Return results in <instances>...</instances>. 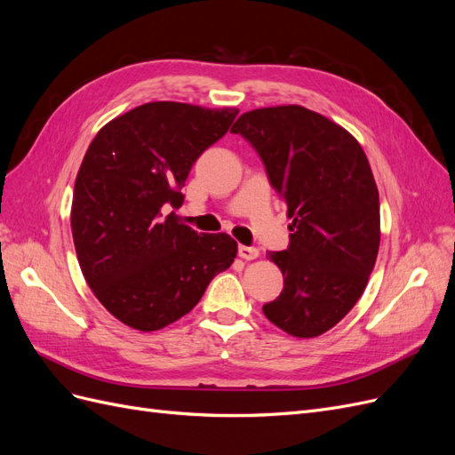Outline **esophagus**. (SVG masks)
I'll return each instance as SVG.
<instances>
[{"instance_id": "1", "label": "esophagus", "mask_w": 455, "mask_h": 455, "mask_svg": "<svg viewBox=\"0 0 455 455\" xmlns=\"http://www.w3.org/2000/svg\"><path fill=\"white\" fill-rule=\"evenodd\" d=\"M239 256L243 259H256L259 256V251L256 249V246H244V244H241L239 246Z\"/></svg>"}]
</instances>
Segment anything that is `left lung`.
Segmentation results:
<instances>
[{"label": "left lung", "mask_w": 455, "mask_h": 455, "mask_svg": "<svg viewBox=\"0 0 455 455\" xmlns=\"http://www.w3.org/2000/svg\"><path fill=\"white\" fill-rule=\"evenodd\" d=\"M231 132L258 151L292 220L291 243L267 258L284 286L264 307L296 338L336 326L363 296L379 249V196L361 144L304 106L259 108Z\"/></svg>", "instance_id": "1"}]
</instances>
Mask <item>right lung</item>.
Listing matches in <instances>:
<instances>
[{"instance_id": "right-lung-1", "label": "right lung", "mask_w": 455, "mask_h": 455, "mask_svg": "<svg viewBox=\"0 0 455 455\" xmlns=\"http://www.w3.org/2000/svg\"><path fill=\"white\" fill-rule=\"evenodd\" d=\"M237 114L148 102L91 142L76 178L72 235L91 291L127 326L154 332L178 321L235 259L228 233L199 235L164 206H182L191 167Z\"/></svg>"}]
</instances>
